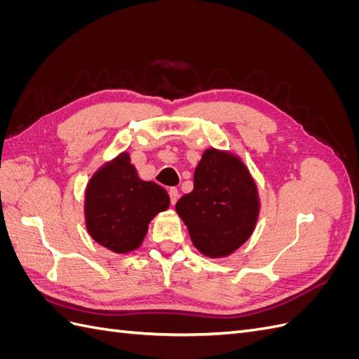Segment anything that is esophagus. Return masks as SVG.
Returning <instances> with one entry per match:
<instances>
[{"mask_svg": "<svg viewBox=\"0 0 359 359\" xmlns=\"http://www.w3.org/2000/svg\"><path fill=\"white\" fill-rule=\"evenodd\" d=\"M169 196H170V203H172V205H175V203H177V201H178V198H180V191H178V189L172 187V189L169 190Z\"/></svg>", "mask_w": 359, "mask_h": 359, "instance_id": "34e87169", "label": "esophagus"}]
</instances>
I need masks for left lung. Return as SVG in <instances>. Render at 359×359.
<instances>
[{
    "mask_svg": "<svg viewBox=\"0 0 359 359\" xmlns=\"http://www.w3.org/2000/svg\"><path fill=\"white\" fill-rule=\"evenodd\" d=\"M193 186L175 210L194 247L210 257L231 255L248 240L257 222L253 178L240 158L211 148L194 170Z\"/></svg>",
    "mask_w": 359,
    "mask_h": 359,
    "instance_id": "left-lung-1",
    "label": "left lung"
}]
</instances>
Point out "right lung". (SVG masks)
<instances>
[{"label": "right lung", "mask_w": 359, "mask_h": 359, "mask_svg": "<svg viewBox=\"0 0 359 359\" xmlns=\"http://www.w3.org/2000/svg\"><path fill=\"white\" fill-rule=\"evenodd\" d=\"M161 186L137 177L127 153L97 170L85 193V220L93 240L115 253L142 244L148 223L169 208Z\"/></svg>", "instance_id": "obj_1"}]
</instances>
